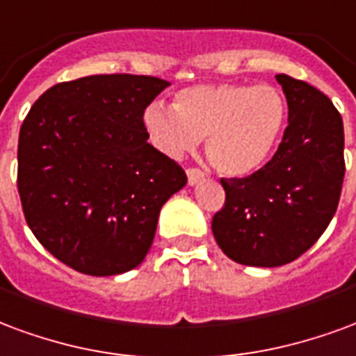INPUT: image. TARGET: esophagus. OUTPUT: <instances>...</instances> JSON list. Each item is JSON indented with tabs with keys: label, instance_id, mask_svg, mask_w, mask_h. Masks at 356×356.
<instances>
[{
	"label": "esophagus",
	"instance_id": "34e87169",
	"mask_svg": "<svg viewBox=\"0 0 356 356\" xmlns=\"http://www.w3.org/2000/svg\"><path fill=\"white\" fill-rule=\"evenodd\" d=\"M204 180V172L199 168H188V184L189 186H197Z\"/></svg>",
	"mask_w": 356,
	"mask_h": 356
}]
</instances>
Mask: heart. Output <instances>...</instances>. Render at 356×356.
Wrapping results in <instances>:
<instances>
[{
  "mask_svg": "<svg viewBox=\"0 0 356 356\" xmlns=\"http://www.w3.org/2000/svg\"><path fill=\"white\" fill-rule=\"evenodd\" d=\"M284 95L273 85H193L175 106L149 104L144 127L155 146L180 157L207 138L210 163L227 176H246L271 159L286 124Z\"/></svg>",
  "mask_w": 356,
  "mask_h": 356,
  "instance_id": "b5f03b06",
  "label": "heart"
}]
</instances>
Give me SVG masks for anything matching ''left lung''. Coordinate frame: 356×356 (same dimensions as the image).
I'll return each mask as SVG.
<instances>
[{
	"label": "left lung",
	"mask_w": 356,
	"mask_h": 356,
	"mask_svg": "<svg viewBox=\"0 0 356 356\" xmlns=\"http://www.w3.org/2000/svg\"><path fill=\"white\" fill-rule=\"evenodd\" d=\"M288 127L273 159L246 178H222L225 203L212 233L227 258L279 267L315 245L338 209L345 175L343 121L309 83L279 74Z\"/></svg>",
	"instance_id": "8db88e82"
}]
</instances>
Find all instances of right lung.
Returning <instances> with one entry per match:
<instances>
[{
	"instance_id": "right-lung-1",
	"label": "right lung",
	"mask_w": 356,
	"mask_h": 356,
	"mask_svg": "<svg viewBox=\"0 0 356 356\" xmlns=\"http://www.w3.org/2000/svg\"><path fill=\"white\" fill-rule=\"evenodd\" d=\"M170 83L131 74L54 85L18 136V193L32 233L79 273L110 277L146 258L161 207L188 176L147 144L144 110Z\"/></svg>"
}]
</instances>
